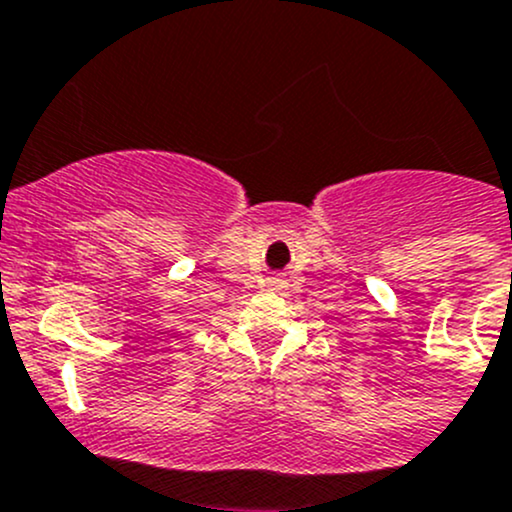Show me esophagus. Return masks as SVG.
<instances>
[{
  "label": "esophagus",
  "mask_w": 512,
  "mask_h": 512,
  "mask_svg": "<svg viewBox=\"0 0 512 512\" xmlns=\"http://www.w3.org/2000/svg\"><path fill=\"white\" fill-rule=\"evenodd\" d=\"M283 278H268V288H273V291H281L283 288Z\"/></svg>",
  "instance_id": "esophagus-1"
}]
</instances>
